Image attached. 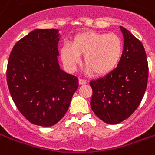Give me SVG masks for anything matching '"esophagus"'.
Returning a JSON list of instances; mask_svg holds the SVG:
<instances>
[{
  "label": "esophagus",
  "instance_id": "esophagus-1",
  "mask_svg": "<svg viewBox=\"0 0 155 155\" xmlns=\"http://www.w3.org/2000/svg\"><path fill=\"white\" fill-rule=\"evenodd\" d=\"M87 83V81L84 80V79H79V84H84Z\"/></svg>",
  "mask_w": 155,
  "mask_h": 155
}]
</instances>
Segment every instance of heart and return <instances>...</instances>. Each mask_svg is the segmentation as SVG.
I'll return each mask as SVG.
<instances>
[{
    "instance_id": "heart-1",
    "label": "heart",
    "mask_w": 155,
    "mask_h": 155,
    "mask_svg": "<svg viewBox=\"0 0 155 155\" xmlns=\"http://www.w3.org/2000/svg\"><path fill=\"white\" fill-rule=\"evenodd\" d=\"M123 41L114 33L84 31L75 35L61 49V57L69 71H74L83 54L87 73L104 75L117 67L122 58Z\"/></svg>"
}]
</instances>
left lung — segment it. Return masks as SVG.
Segmentation results:
<instances>
[{
  "mask_svg": "<svg viewBox=\"0 0 155 155\" xmlns=\"http://www.w3.org/2000/svg\"><path fill=\"white\" fill-rule=\"evenodd\" d=\"M122 58L117 67L104 77L90 82L93 94L91 106L104 123L115 124L133 114L146 91L149 65L143 44L127 29Z\"/></svg>",
  "mask_w": 155,
  "mask_h": 155,
  "instance_id": "1",
  "label": "left lung"
}]
</instances>
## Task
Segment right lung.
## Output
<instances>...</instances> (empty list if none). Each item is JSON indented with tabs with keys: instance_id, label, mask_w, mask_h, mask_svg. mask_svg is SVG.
Listing matches in <instances>:
<instances>
[{
	"instance_id": "1",
	"label": "right lung",
	"mask_w": 155,
	"mask_h": 155,
	"mask_svg": "<svg viewBox=\"0 0 155 155\" xmlns=\"http://www.w3.org/2000/svg\"><path fill=\"white\" fill-rule=\"evenodd\" d=\"M55 29H35L18 41L10 54L6 80L19 111L31 123L52 126L64 117L79 85L62 71Z\"/></svg>"
}]
</instances>
